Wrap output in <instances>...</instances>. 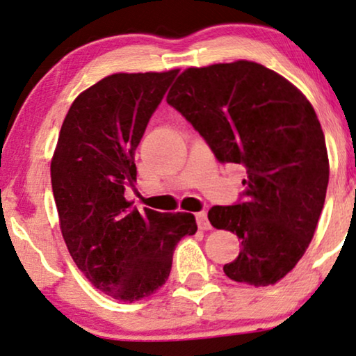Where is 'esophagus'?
<instances>
[{"instance_id":"34e87169","label":"esophagus","mask_w":356,"mask_h":356,"mask_svg":"<svg viewBox=\"0 0 356 356\" xmlns=\"http://www.w3.org/2000/svg\"><path fill=\"white\" fill-rule=\"evenodd\" d=\"M195 218H197V225H198V227H200V229H203V231L210 229L211 225H210V221H208V218H207V213H205V211L197 213Z\"/></svg>"}]
</instances>
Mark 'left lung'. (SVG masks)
Wrapping results in <instances>:
<instances>
[{
  "label": "left lung",
  "mask_w": 356,
  "mask_h": 356,
  "mask_svg": "<svg viewBox=\"0 0 356 356\" xmlns=\"http://www.w3.org/2000/svg\"><path fill=\"white\" fill-rule=\"evenodd\" d=\"M169 106L207 141L220 163L243 164V202L213 207L208 220L241 239L222 270L231 280L268 286L305 255L329 184L324 131L300 89L254 61L187 68Z\"/></svg>",
  "instance_id": "obj_1"
}]
</instances>
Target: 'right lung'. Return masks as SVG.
<instances>
[{"label": "right lung", "mask_w": 356, "mask_h": 356, "mask_svg": "<svg viewBox=\"0 0 356 356\" xmlns=\"http://www.w3.org/2000/svg\"><path fill=\"white\" fill-rule=\"evenodd\" d=\"M179 70L117 73L71 104L51 158V188L71 257L97 290L138 301L161 288L175 245L197 233L192 213L138 211L135 149Z\"/></svg>", "instance_id": "add662e5"}]
</instances>
